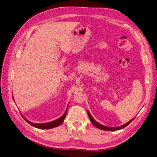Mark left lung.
<instances>
[{"instance_id": "obj_1", "label": "left lung", "mask_w": 157, "mask_h": 157, "mask_svg": "<svg viewBox=\"0 0 157 157\" xmlns=\"http://www.w3.org/2000/svg\"><path fill=\"white\" fill-rule=\"evenodd\" d=\"M87 113H88V116L89 117L90 119V121H91V123H93V124L94 126H95L96 127L99 128V129H102V130H108V131H113V130H120V129H122V128H124V127H126V126H128L132 121L134 119V118H133L132 119H131L130 121H128V123H126V124H123V125H121L120 126H117V127H108V126H105L104 125H102L101 124L98 123H97V121H96L93 117L91 116V115H90V113H89V111H87Z\"/></svg>"}]
</instances>
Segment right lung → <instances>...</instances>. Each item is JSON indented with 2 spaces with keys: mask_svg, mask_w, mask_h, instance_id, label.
<instances>
[{
  "mask_svg": "<svg viewBox=\"0 0 157 157\" xmlns=\"http://www.w3.org/2000/svg\"><path fill=\"white\" fill-rule=\"evenodd\" d=\"M67 110H68V107H67V109H66L64 113L60 118L55 120L53 121H52V122H49V123H41V124L33 123L30 122V121H29L27 119H25L24 117H23V118L29 124L34 126V127H36V128H40V129H49V128H52L54 127H57V126H59L60 124H61L63 123V122L64 121V119L66 117V115H67Z\"/></svg>",
  "mask_w": 157,
  "mask_h": 157,
  "instance_id": "1",
  "label": "right lung"
}]
</instances>
